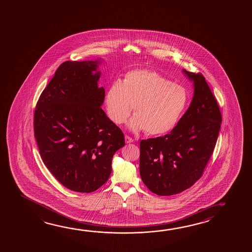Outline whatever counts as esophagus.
<instances>
[{
	"label": "esophagus",
	"mask_w": 252,
	"mask_h": 252,
	"mask_svg": "<svg viewBox=\"0 0 252 252\" xmlns=\"http://www.w3.org/2000/svg\"><path fill=\"white\" fill-rule=\"evenodd\" d=\"M125 140H126V143H132L133 140H132L131 137L127 136V135H126L125 136Z\"/></svg>",
	"instance_id": "1"
}]
</instances>
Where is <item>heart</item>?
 Returning a JSON list of instances; mask_svg holds the SVG:
<instances>
[{"mask_svg":"<svg viewBox=\"0 0 252 252\" xmlns=\"http://www.w3.org/2000/svg\"><path fill=\"white\" fill-rule=\"evenodd\" d=\"M187 102L184 87L156 71H131L122 83L113 82L105 94L108 116L115 124L125 123L134 107L135 115L129 121L128 128L132 132L146 130L153 135L173 129Z\"/></svg>","mask_w":252,"mask_h":252,"instance_id":"b5f03b06","label":"heart"}]
</instances>
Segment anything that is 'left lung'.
Here are the masks:
<instances>
[{"mask_svg":"<svg viewBox=\"0 0 252 252\" xmlns=\"http://www.w3.org/2000/svg\"><path fill=\"white\" fill-rule=\"evenodd\" d=\"M193 83L190 106L169 134L140 141V174L159 196L190 188L202 176L221 124L217 101L201 74L183 69Z\"/></svg>","mask_w":252,"mask_h":252,"instance_id":"obj_1","label":"left lung"}]
</instances>
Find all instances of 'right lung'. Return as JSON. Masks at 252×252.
<instances>
[{
  "label": "right lung",
  "mask_w": 252,
  "mask_h": 252,
  "mask_svg": "<svg viewBox=\"0 0 252 252\" xmlns=\"http://www.w3.org/2000/svg\"><path fill=\"white\" fill-rule=\"evenodd\" d=\"M101 59L65 62L43 91L34 112V134L42 160L67 189L92 192L112 173V157L124 134L101 106Z\"/></svg>",
  "instance_id": "right-lung-1"
}]
</instances>
